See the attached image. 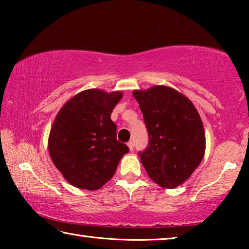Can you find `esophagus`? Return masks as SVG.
I'll return each mask as SVG.
<instances>
[{
  "label": "esophagus",
  "instance_id": "1",
  "mask_svg": "<svg viewBox=\"0 0 249 249\" xmlns=\"http://www.w3.org/2000/svg\"><path fill=\"white\" fill-rule=\"evenodd\" d=\"M127 146H128V148H129V150H133L134 149V142L130 141V142H127Z\"/></svg>",
  "mask_w": 249,
  "mask_h": 249
}]
</instances>
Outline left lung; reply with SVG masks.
<instances>
[{
    "label": "left lung",
    "instance_id": "8db88e82",
    "mask_svg": "<svg viewBox=\"0 0 249 249\" xmlns=\"http://www.w3.org/2000/svg\"><path fill=\"white\" fill-rule=\"evenodd\" d=\"M149 142L140 157L142 166L160 187L182 184L202 161L205 134L195 105L180 92L165 86L135 90Z\"/></svg>",
    "mask_w": 249,
    "mask_h": 249
}]
</instances>
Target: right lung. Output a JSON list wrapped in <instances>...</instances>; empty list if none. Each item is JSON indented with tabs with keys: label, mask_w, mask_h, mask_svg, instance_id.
I'll use <instances>...</instances> for the list:
<instances>
[{
	"label": "right lung",
	"mask_w": 249,
	"mask_h": 249,
	"mask_svg": "<svg viewBox=\"0 0 249 249\" xmlns=\"http://www.w3.org/2000/svg\"><path fill=\"white\" fill-rule=\"evenodd\" d=\"M123 93L86 90L70 99L50 129L53 162L74 187L98 190L112 178L128 147L116 140L112 111Z\"/></svg>",
	"instance_id": "right-lung-1"
}]
</instances>
